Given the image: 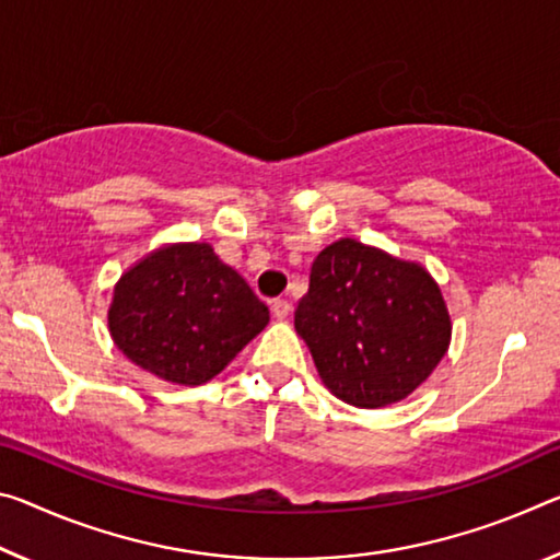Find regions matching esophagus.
Segmentation results:
<instances>
[{
    "label": "esophagus",
    "instance_id": "obj_1",
    "mask_svg": "<svg viewBox=\"0 0 560 560\" xmlns=\"http://www.w3.org/2000/svg\"><path fill=\"white\" fill-rule=\"evenodd\" d=\"M271 312H273V316L279 318V322H283V318L291 314V304L287 299H273L271 301Z\"/></svg>",
    "mask_w": 560,
    "mask_h": 560
}]
</instances>
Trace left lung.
<instances>
[{
  "instance_id": "left-lung-1",
  "label": "left lung",
  "mask_w": 560,
  "mask_h": 560,
  "mask_svg": "<svg viewBox=\"0 0 560 560\" xmlns=\"http://www.w3.org/2000/svg\"><path fill=\"white\" fill-rule=\"evenodd\" d=\"M324 386L343 404L404 401L446 357L451 314L419 261L343 236L312 264L294 314Z\"/></svg>"
}]
</instances>
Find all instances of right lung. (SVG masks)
Returning a JSON list of instances; mask_svg holds the SVG:
<instances>
[{"label":"right lung","instance_id":"right-lung-1","mask_svg":"<svg viewBox=\"0 0 560 560\" xmlns=\"http://www.w3.org/2000/svg\"><path fill=\"white\" fill-rule=\"evenodd\" d=\"M269 324V306L207 242L162 244L114 283L112 341L147 374L201 386Z\"/></svg>","mask_w":560,"mask_h":560}]
</instances>
